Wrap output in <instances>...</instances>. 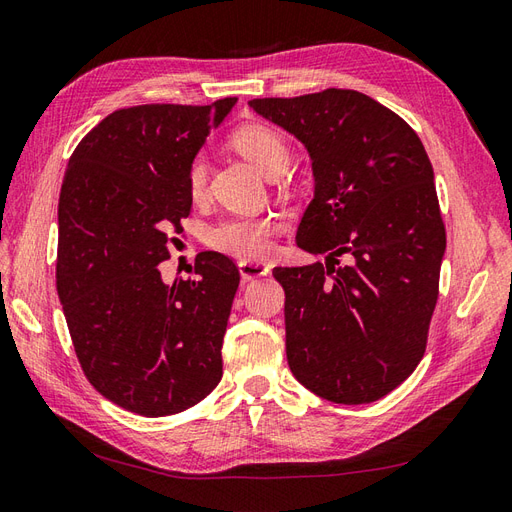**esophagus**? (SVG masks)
Masks as SVG:
<instances>
[{
    "mask_svg": "<svg viewBox=\"0 0 512 512\" xmlns=\"http://www.w3.org/2000/svg\"><path fill=\"white\" fill-rule=\"evenodd\" d=\"M240 268V274L244 281H253V279H259V277H266V274H270V266L268 264H259V261H240L238 264Z\"/></svg>",
    "mask_w": 512,
    "mask_h": 512,
    "instance_id": "esophagus-1",
    "label": "esophagus"
}]
</instances>
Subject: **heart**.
Segmentation results:
<instances>
[{
	"label": "heart",
	"mask_w": 512,
	"mask_h": 512,
	"mask_svg": "<svg viewBox=\"0 0 512 512\" xmlns=\"http://www.w3.org/2000/svg\"><path fill=\"white\" fill-rule=\"evenodd\" d=\"M231 144L246 160H251L261 173L277 177L292 162V147L277 129L268 125H244L231 136ZM209 164L203 155H194L186 170V186L194 201H199L207 192ZM279 222L274 216H251L240 214L220 220L209 229L207 240L222 253L235 257L259 259L270 253L272 233Z\"/></svg>",
	"instance_id": "b5f03b06"
}]
</instances>
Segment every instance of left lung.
<instances>
[{"label": "left lung", "instance_id": "obj_1", "mask_svg": "<svg viewBox=\"0 0 512 512\" xmlns=\"http://www.w3.org/2000/svg\"><path fill=\"white\" fill-rule=\"evenodd\" d=\"M248 106L305 144L316 179L296 244L326 261L272 270L290 370L324 400H381L422 361L439 296L445 227L424 144L357 90Z\"/></svg>", "mask_w": 512, "mask_h": 512}]
</instances>
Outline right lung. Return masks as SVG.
Returning <instances> with one entry per match:
<instances>
[{"mask_svg": "<svg viewBox=\"0 0 512 512\" xmlns=\"http://www.w3.org/2000/svg\"><path fill=\"white\" fill-rule=\"evenodd\" d=\"M235 101L116 110L77 144L64 173L62 311L90 385L131 413H181L222 378L238 268L205 251L196 255L194 279L166 285L157 264L170 257V233L190 214L188 164Z\"/></svg>", "mask_w": 512, "mask_h": 512, "instance_id": "obj_1", "label": "right lung"}]
</instances>
